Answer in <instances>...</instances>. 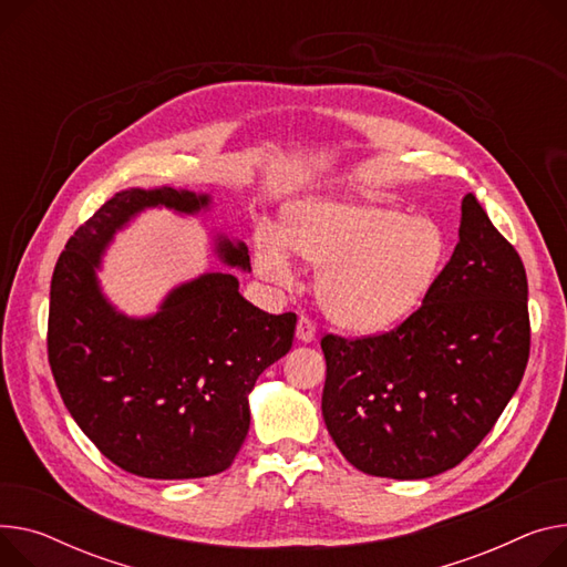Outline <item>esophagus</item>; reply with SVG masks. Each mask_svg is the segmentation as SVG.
<instances>
[{"label":"esophagus","mask_w":567,"mask_h":567,"mask_svg":"<svg viewBox=\"0 0 567 567\" xmlns=\"http://www.w3.org/2000/svg\"><path fill=\"white\" fill-rule=\"evenodd\" d=\"M296 339L298 342H303V344H312L315 339H317V326L312 323V319H308V317H300L298 319V323H296Z\"/></svg>","instance_id":"34e87169"}]
</instances>
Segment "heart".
<instances>
[{
    "label": "heart",
    "instance_id": "obj_1",
    "mask_svg": "<svg viewBox=\"0 0 567 567\" xmlns=\"http://www.w3.org/2000/svg\"><path fill=\"white\" fill-rule=\"evenodd\" d=\"M293 255L317 267L323 315L355 334L385 332L422 306L449 252L442 225L358 200H306L287 209L282 235L259 228L257 274L287 287Z\"/></svg>",
    "mask_w": 567,
    "mask_h": 567
}]
</instances>
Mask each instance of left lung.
<instances>
[{
    "instance_id": "obj_1",
    "label": "left lung",
    "mask_w": 567,
    "mask_h": 567,
    "mask_svg": "<svg viewBox=\"0 0 567 567\" xmlns=\"http://www.w3.org/2000/svg\"><path fill=\"white\" fill-rule=\"evenodd\" d=\"M458 246L417 312L379 337L326 334L323 422L364 474L420 481L456 467L515 394L529 360L524 264L474 194Z\"/></svg>"
}]
</instances>
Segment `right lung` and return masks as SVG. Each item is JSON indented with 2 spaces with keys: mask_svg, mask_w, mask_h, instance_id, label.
<instances>
[{
  "mask_svg": "<svg viewBox=\"0 0 567 567\" xmlns=\"http://www.w3.org/2000/svg\"><path fill=\"white\" fill-rule=\"evenodd\" d=\"M147 209L207 216L214 196L130 186L68 239L50 289V367L72 420L111 463L145 478H203L239 454L248 396L289 353L296 315L261 312L228 271L175 285L153 315L118 310L100 285L102 257ZM212 250L225 267L250 271L244 241L212 233Z\"/></svg>",
  "mask_w": 567,
  "mask_h": 567,
  "instance_id": "add662e5",
  "label": "right lung"
}]
</instances>
